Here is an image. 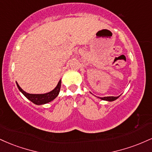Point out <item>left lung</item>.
I'll return each mask as SVG.
<instances>
[{
	"instance_id": "8db88e82",
	"label": "left lung",
	"mask_w": 152,
	"mask_h": 152,
	"mask_svg": "<svg viewBox=\"0 0 152 152\" xmlns=\"http://www.w3.org/2000/svg\"><path fill=\"white\" fill-rule=\"evenodd\" d=\"M119 96H106V97H100L99 99H101L102 100L104 101H108V102H113V101L117 99Z\"/></svg>"
}]
</instances>
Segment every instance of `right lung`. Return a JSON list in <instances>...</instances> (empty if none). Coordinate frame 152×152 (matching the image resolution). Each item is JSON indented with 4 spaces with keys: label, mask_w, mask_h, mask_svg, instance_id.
<instances>
[{
    "label": "right lung",
    "mask_w": 152,
    "mask_h": 152,
    "mask_svg": "<svg viewBox=\"0 0 152 152\" xmlns=\"http://www.w3.org/2000/svg\"><path fill=\"white\" fill-rule=\"evenodd\" d=\"M16 84L19 91H20L21 92L28 100H30L31 102H32L34 104H36V105H42V104H47V103L51 102V101H53L54 99L56 98L61 89V80H60V81H58V84H57V86H56V88H54L53 90L48 92V93L43 94H32L26 93V91H24L19 86L18 83H16Z\"/></svg>",
    "instance_id": "right-lung-1"
}]
</instances>
